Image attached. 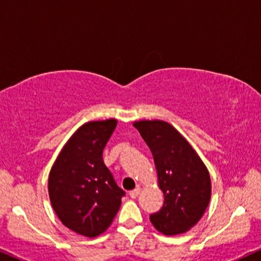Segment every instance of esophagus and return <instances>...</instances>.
<instances>
[{"label": "esophagus", "mask_w": 261, "mask_h": 261, "mask_svg": "<svg viewBox=\"0 0 261 261\" xmlns=\"http://www.w3.org/2000/svg\"><path fill=\"white\" fill-rule=\"evenodd\" d=\"M140 193H141V189H140V188H136V189L131 190L130 193H128V195H130L131 199H136V197H137L138 195H140Z\"/></svg>", "instance_id": "1"}]
</instances>
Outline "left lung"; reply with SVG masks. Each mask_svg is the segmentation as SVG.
Masks as SVG:
<instances>
[{"mask_svg": "<svg viewBox=\"0 0 261 261\" xmlns=\"http://www.w3.org/2000/svg\"><path fill=\"white\" fill-rule=\"evenodd\" d=\"M134 126L153 154L165 197L160 211L150 214L151 224L164 235L188 231L199 222L210 203L208 171L172 125L163 120H142Z\"/></svg>", "mask_w": 261, "mask_h": 261, "instance_id": "1", "label": "left lung"}]
</instances>
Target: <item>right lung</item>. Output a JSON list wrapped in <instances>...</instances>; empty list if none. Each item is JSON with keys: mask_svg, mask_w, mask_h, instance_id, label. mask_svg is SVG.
Here are the masks:
<instances>
[{"mask_svg": "<svg viewBox=\"0 0 261 261\" xmlns=\"http://www.w3.org/2000/svg\"><path fill=\"white\" fill-rule=\"evenodd\" d=\"M115 126L117 120L108 119L79 127L49 173V197L59 219L87 237L106 231L125 195L102 158Z\"/></svg>", "mask_w": 261, "mask_h": 261, "instance_id": "add662e5", "label": "right lung"}]
</instances>
